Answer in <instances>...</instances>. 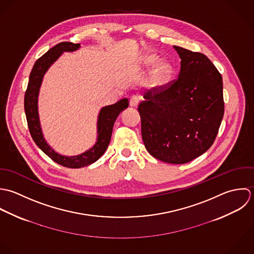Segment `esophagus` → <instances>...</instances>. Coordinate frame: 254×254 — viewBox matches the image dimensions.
Returning a JSON list of instances; mask_svg holds the SVG:
<instances>
[{"label": "esophagus", "instance_id": "1", "mask_svg": "<svg viewBox=\"0 0 254 254\" xmlns=\"http://www.w3.org/2000/svg\"><path fill=\"white\" fill-rule=\"evenodd\" d=\"M139 101H140V98L137 95H133V96H131V98L129 100V105L131 107H136L138 105Z\"/></svg>", "mask_w": 254, "mask_h": 254}]
</instances>
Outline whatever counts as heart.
I'll list each match as a JSON object with an SVG mask.
<instances>
[{
  "mask_svg": "<svg viewBox=\"0 0 254 254\" xmlns=\"http://www.w3.org/2000/svg\"><path fill=\"white\" fill-rule=\"evenodd\" d=\"M158 61V58L154 55H148L145 58V64L147 66H152ZM171 66L166 64V63H162L160 64H158V66L155 68V70L153 71L152 75H151V80L153 83L155 84H160L162 82H164L165 80L168 79V77L171 74Z\"/></svg>",
  "mask_w": 254,
  "mask_h": 254,
  "instance_id": "b5f03b06",
  "label": "heart"
}]
</instances>
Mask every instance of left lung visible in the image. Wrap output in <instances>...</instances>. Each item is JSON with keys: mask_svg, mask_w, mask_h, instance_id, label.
<instances>
[{"mask_svg": "<svg viewBox=\"0 0 254 254\" xmlns=\"http://www.w3.org/2000/svg\"><path fill=\"white\" fill-rule=\"evenodd\" d=\"M181 58L177 79L154 87L138 105L141 135L154 158L185 164L213 144L223 116L222 75L201 53L174 46Z\"/></svg>", "mask_w": 254, "mask_h": 254, "instance_id": "obj_1", "label": "left lung"}]
</instances>
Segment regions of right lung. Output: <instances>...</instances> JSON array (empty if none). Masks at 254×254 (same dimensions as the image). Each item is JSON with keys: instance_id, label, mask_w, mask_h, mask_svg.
<instances>
[{"instance_id": "add662e5", "label": "right lung", "mask_w": 254, "mask_h": 254, "mask_svg": "<svg viewBox=\"0 0 254 254\" xmlns=\"http://www.w3.org/2000/svg\"><path fill=\"white\" fill-rule=\"evenodd\" d=\"M80 44L71 42H61L54 46L42 57H40L34 64L29 75L27 89L24 95V111L26 115L27 125L30 134L36 145L49 156L52 160L64 167L77 169L88 166L96 162L108 148L111 140L113 127L119 114L128 107L127 99H122L114 105L102 108L98 117V139L93 148L78 156L65 157L55 152L45 141L38 117V93L42 82V78L52 64L61 56L63 52H72L77 50Z\"/></svg>"}]
</instances>
